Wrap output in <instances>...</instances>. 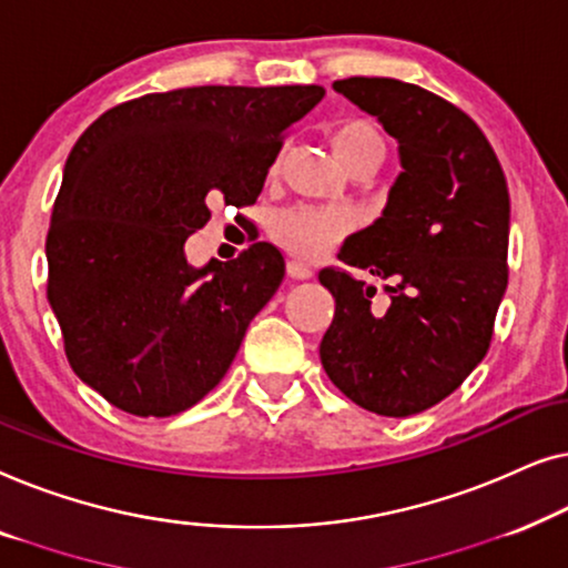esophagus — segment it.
<instances>
[{
  "label": "esophagus",
  "mask_w": 568,
  "mask_h": 568,
  "mask_svg": "<svg viewBox=\"0 0 568 568\" xmlns=\"http://www.w3.org/2000/svg\"><path fill=\"white\" fill-rule=\"evenodd\" d=\"M287 275H291L293 281H308V277H314V270H311L308 265H303V262L291 260L287 262Z\"/></svg>",
  "instance_id": "1"
}]
</instances>
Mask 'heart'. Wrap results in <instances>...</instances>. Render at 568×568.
<instances>
[{"label":"heart","mask_w":568,"mask_h":568,"mask_svg":"<svg viewBox=\"0 0 568 568\" xmlns=\"http://www.w3.org/2000/svg\"><path fill=\"white\" fill-rule=\"evenodd\" d=\"M332 149L342 164L361 154H383V135L365 118H349L332 128ZM355 226L347 207L295 205L273 221L275 242L298 260H316L337 246Z\"/></svg>","instance_id":"b5f03b06"}]
</instances>
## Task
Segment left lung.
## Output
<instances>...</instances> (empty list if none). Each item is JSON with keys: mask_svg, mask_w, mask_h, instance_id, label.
<instances>
[{"mask_svg": "<svg viewBox=\"0 0 568 568\" xmlns=\"http://www.w3.org/2000/svg\"><path fill=\"white\" fill-rule=\"evenodd\" d=\"M332 87L394 135L402 172L381 219L337 254L386 281L388 306H373L375 285L347 270H322L334 318L318 355L357 406L412 417L450 396L489 349L507 291V180L481 128L437 94L386 77Z\"/></svg>", "mask_w": 568, "mask_h": 568, "instance_id": "left-lung-1", "label": "left lung"}]
</instances>
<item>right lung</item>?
Segmentation results:
<instances>
[{
    "label": "right lung",
    "mask_w": 568,
    "mask_h": 568,
    "mask_svg": "<svg viewBox=\"0 0 568 568\" xmlns=\"http://www.w3.org/2000/svg\"><path fill=\"white\" fill-rule=\"evenodd\" d=\"M318 84L187 87L115 105L71 149L45 239L48 303L69 365L135 417H172L219 386L283 283L277 246L193 267L213 203L252 205Z\"/></svg>",
    "instance_id": "obj_1"
}]
</instances>
